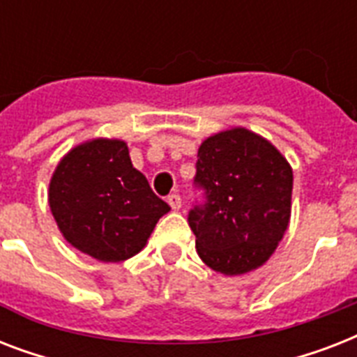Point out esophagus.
<instances>
[{"mask_svg": "<svg viewBox=\"0 0 357 357\" xmlns=\"http://www.w3.org/2000/svg\"><path fill=\"white\" fill-rule=\"evenodd\" d=\"M167 202L170 204V207H172L174 211H179V209H181V196L179 195H170Z\"/></svg>", "mask_w": 357, "mask_h": 357, "instance_id": "1", "label": "esophagus"}]
</instances>
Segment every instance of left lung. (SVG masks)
Instances as JSON below:
<instances>
[{
  "mask_svg": "<svg viewBox=\"0 0 357 357\" xmlns=\"http://www.w3.org/2000/svg\"><path fill=\"white\" fill-rule=\"evenodd\" d=\"M190 209L196 252L209 268L235 276L261 266L291 218L293 168L266 139L244 128L213 135L198 148Z\"/></svg>",
  "mask_w": 357,
  "mask_h": 357,
  "instance_id": "1",
  "label": "left lung"
}]
</instances>
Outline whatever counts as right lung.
<instances>
[{
    "instance_id": "add662e5",
    "label": "right lung",
    "mask_w": 357,
    "mask_h": 357,
    "mask_svg": "<svg viewBox=\"0 0 357 357\" xmlns=\"http://www.w3.org/2000/svg\"><path fill=\"white\" fill-rule=\"evenodd\" d=\"M47 200L64 238L103 263L139 254L170 211L119 139H94L70 150L53 172Z\"/></svg>"
}]
</instances>
